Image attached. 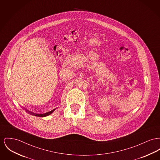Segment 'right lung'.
I'll return each mask as SVG.
<instances>
[{"mask_svg": "<svg viewBox=\"0 0 160 160\" xmlns=\"http://www.w3.org/2000/svg\"><path fill=\"white\" fill-rule=\"evenodd\" d=\"M55 109H53V110L51 111L50 112L45 113H42V114H38V113H32V112L28 111V110H27V112L28 111V112L29 113H31V115H35V116H37V117H46V116H48V115H49L51 114L53 112L55 111Z\"/></svg>", "mask_w": 160, "mask_h": 160, "instance_id": "add662e5", "label": "right lung"}]
</instances>
